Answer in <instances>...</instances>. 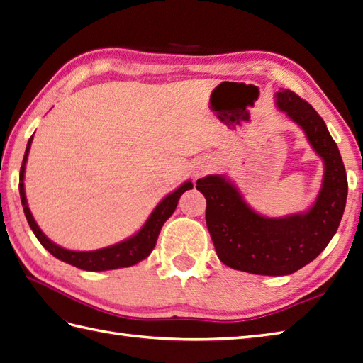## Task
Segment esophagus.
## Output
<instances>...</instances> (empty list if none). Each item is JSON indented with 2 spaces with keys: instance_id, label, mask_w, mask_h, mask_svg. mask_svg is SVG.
<instances>
[{
  "instance_id": "34e87169",
  "label": "esophagus",
  "mask_w": 363,
  "mask_h": 363,
  "mask_svg": "<svg viewBox=\"0 0 363 363\" xmlns=\"http://www.w3.org/2000/svg\"><path fill=\"white\" fill-rule=\"evenodd\" d=\"M208 172V165H199V167H196V172H195V178H201L202 174L204 173H207Z\"/></svg>"
}]
</instances>
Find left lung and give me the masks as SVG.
Returning a JSON list of instances; mask_svg holds the SVG:
<instances>
[{
  "instance_id": "left-lung-1",
  "label": "left lung",
  "mask_w": 363,
  "mask_h": 363,
  "mask_svg": "<svg viewBox=\"0 0 363 363\" xmlns=\"http://www.w3.org/2000/svg\"><path fill=\"white\" fill-rule=\"evenodd\" d=\"M280 111L305 131L325 164L323 182L313 207L303 213L267 218L252 210L223 174L196 181L206 196V223L216 255L225 266L255 275H289L315 259L339 229L348 195L340 151L322 117L296 92L275 94Z\"/></svg>"
}]
</instances>
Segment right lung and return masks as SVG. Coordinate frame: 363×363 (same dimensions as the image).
I'll list each match as a JSON object with an SVG mask.
<instances>
[{"mask_svg":"<svg viewBox=\"0 0 363 363\" xmlns=\"http://www.w3.org/2000/svg\"><path fill=\"white\" fill-rule=\"evenodd\" d=\"M32 138L28 142L26 153H24L23 164L20 168V198H21L24 215H26V220L30 225L32 232L35 233L37 240L41 242V246H43L49 252V254H52L55 258L65 261V263H67V264H72L75 267L83 269V271H92V272L111 271V269L134 266L136 263H139V261L145 259L151 254V250L155 249L162 225L168 220V218L173 215L182 193L193 189V184L190 181H187V182H184L181 187L176 189L173 193H170V195H167L156 206L153 212H151L145 224L142 225V229L136 235L130 237L128 240L117 242V244H114V246L104 247L99 250H91V252L67 250V249L57 246L55 242L50 241L46 235L40 230V227L35 223V220H33V216H32L29 206H28L26 191H24L23 179H24V170H26V162H28V155L30 150Z\"/></svg>","mask_w":363,"mask_h":363,"instance_id":"obj_1","label":"right lung"}]
</instances>
